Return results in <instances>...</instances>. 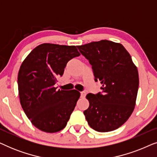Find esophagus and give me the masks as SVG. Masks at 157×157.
Instances as JSON below:
<instances>
[{"mask_svg": "<svg viewBox=\"0 0 157 157\" xmlns=\"http://www.w3.org/2000/svg\"><path fill=\"white\" fill-rule=\"evenodd\" d=\"M86 93L85 91H81V96L82 98H84L85 96H86Z\"/></svg>", "mask_w": 157, "mask_h": 157, "instance_id": "34e87169", "label": "esophagus"}]
</instances>
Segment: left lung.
Instances as JSON below:
<instances>
[{"mask_svg":"<svg viewBox=\"0 0 157 157\" xmlns=\"http://www.w3.org/2000/svg\"><path fill=\"white\" fill-rule=\"evenodd\" d=\"M89 60L95 81H100L102 94H88L89 106L83 111L93 129L108 132L127 121L136 105L138 70L123 45L101 40L77 46Z\"/></svg>","mask_w":157,"mask_h":157,"instance_id":"8db88e82","label":"left lung"}]
</instances>
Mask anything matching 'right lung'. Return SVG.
I'll use <instances>...</instances> for the list:
<instances>
[{
  "label": "right lung",
  "instance_id": "add662e5",
  "mask_svg": "<svg viewBox=\"0 0 157 157\" xmlns=\"http://www.w3.org/2000/svg\"><path fill=\"white\" fill-rule=\"evenodd\" d=\"M80 56L75 46L42 44L21 64L18 74L21 106L33 125L55 133L65 128L81 94L76 90H57L58 77L68 61Z\"/></svg>",
  "mask_w": 157,
  "mask_h": 157
}]
</instances>
